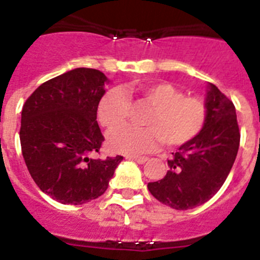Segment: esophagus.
Listing matches in <instances>:
<instances>
[{
  "label": "esophagus",
  "instance_id": "esophagus-1",
  "mask_svg": "<svg viewBox=\"0 0 260 260\" xmlns=\"http://www.w3.org/2000/svg\"><path fill=\"white\" fill-rule=\"evenodd\" d=\"M128 158H132V160L137 161L138 164H144V162L148 160V157H146V156H130Z\"/></svg>",
  "mask_w": 260,
  "mask_h": 260
}]
</instances>
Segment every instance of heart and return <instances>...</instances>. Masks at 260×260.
Here are the masks:
<instances>
[{
	"mask_svg": "<svg viewBox=\"0 0 260 260\" xmlns=\"http://www.w3.org/2000/svg\"><path fill=\"white\" fill-rule=\"evenodd\" d=\"M137 104L148 105L142 117L143 127L125 126L109 134L110 148L127 155H139L153 150L157 143L178 147L192 141L207 121V104L198 96H187L169 82H152L135 87ZM132 103L121 88L104 93L98 105L99 121L108 130L127 121Z\"/></svg>",
	"mask_w": 260,
	"mask_h": 260,
	"instance_id": "1",
	"label": "heart"
}]
</instances>
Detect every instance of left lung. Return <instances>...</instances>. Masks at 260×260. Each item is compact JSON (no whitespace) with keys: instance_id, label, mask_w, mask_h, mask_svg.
I'll use <instances>...</instances> for the list:
<instances>
[{"instance_id":"1","label":"left lung","mask_w":260,"mask_h":260,"mask_svg":"<svg viewBox=\"0 0 260 260\" xmlns=\"http://www.w3.org/2000/svg\"><path fill=\"white\" fill-rule=\"evenodd\" d=\"M206 104L203 130L172 153L164 178L147 185L158 202L176 210H190L210 201L224 185L238 152L241 134L232 100L210 84Z\"/></svg>"}]
</instances>
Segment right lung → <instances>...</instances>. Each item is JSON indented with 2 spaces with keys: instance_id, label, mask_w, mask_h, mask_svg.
<instances>
[{
  "instance_id": "right-lung-1",
  "label": "right lung",
  "mask_w": 260,
  "mask_h": 260,
  "mask_svg": "<svg viewBox=\"0 0 260 260\" xmlns=\"http://www.w3.org/2000/svg\"><path fill=\"white\" fill-rule=\"evenodd\" d=\"M107 80L95 69H74L44 82L23 105V158L39 189L59 203L99 198L122 161L95 157L104 142L96 117Z\"/></svg>"
}]
</instances>
